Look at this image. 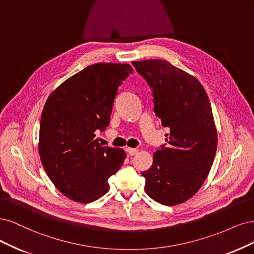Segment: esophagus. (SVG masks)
<instances>
[{
	"label": "esophagus",
	"mask_w": 254,
	"mask_h": 254,
	"mask_svg": "<svg viewBox=\"0 0 254 254\" xmlns=\"http://www.w3.org/2000/svg\"><path fill=\"white\" fill-rule=\"evenodd\" d=\"M126 152L130 155V156H134V155H136L138 153V150L137 149H132V148H127L126 149Z\"/></svg>",
	"instance_id": "1"
}]
</instances>
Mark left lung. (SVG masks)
<instances>
[{
	"label": "left lung",
	"mask_w": 254,
	"mask_h": 254,
	"mask_svg": "<svg viewBox=\"0 0 254 254\" xmlns=\"http://www.w3.org/2000/svg\"><path fill=\"white\" fill-rule=\"evenodd\" d=\"M132 63L152 88L155 114L170 128L168 145L141 173L144 190L155 201L176 206L196 194L213 165L217 132L209 98L197 79L166 60Z\"/></svg>",
	"instance_id": "left-lung-1"
}]
</instances>
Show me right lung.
Returning a JSON list of instances; mask_svg holds the SVG:
<instances>
[{
    "instance_id": "obj_1",
    "label": "right lung",
    "mask_w": 254,
    "mask_h": 254,
    "mask_svg": "<svg viewBox=\"0 0 254 254\" xmlns=\"http://www.w3.org/2000/svg\"><path fill=\"white\" fill-rule=\"evenodd\" d=\"M133 73L129 64L96 63L57 87L40 121L39 154L48 177L63 195L82 203L108 193V179L126 152L96 137L110 124L118 87Z\"/></svg>"
}]
</instances>
